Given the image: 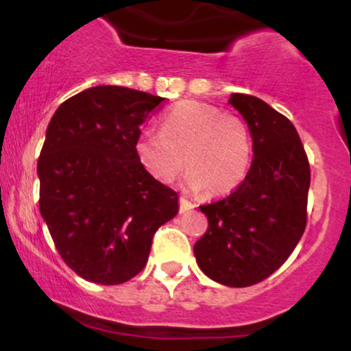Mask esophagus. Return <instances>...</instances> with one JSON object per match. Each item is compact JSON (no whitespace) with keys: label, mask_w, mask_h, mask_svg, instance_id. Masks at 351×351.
<instances>
[{"label":"esophagus","mask_w":351,"mask_h":351,"mask_svg":"<svg viewBox=\"0 0 351 351\" xmlns=\"http://www.w3.org/2000/svg\"><path fill=\"white\" fill-rule=\"evenodd\" d=\"M193 208H195V204L191 201H188L186 198H180V213H186Z\"/></svg>","instance_id":"1"}]
</instances>
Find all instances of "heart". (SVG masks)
<instances>
[{"instance_id": "obj_1", "label": "heart", "mask_w": 351, "mask_h": 351, "mask_svg": "<svg viewBox=\"0 0 351 351\" xmlns=\"http://www.w3.org/2000/svg\"><path fill=\"white\" fill-rule=\"evenodd\" d=\"M135 156L160 183H171L186 165L184 183L223 196L243 183L252 162V140L239 117L208 104L184 100L162 119V134L142 132Z\"/></svg>"}]
</instances>
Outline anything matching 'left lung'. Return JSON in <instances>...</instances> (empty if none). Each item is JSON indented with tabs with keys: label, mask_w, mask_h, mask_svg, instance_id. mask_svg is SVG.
Masks as SVG:
<instances>
[{
	"label": "left lung",
	"mask_w": 351,
	"mask_h": 351,
	"mask_svg": "<svg viewBox=\"0 0 351 351\" xmlns=\"http://www.w3.org/2000/svg\"><path fill=\"white\" fill-rule=\"evenodd\" d=\"M252 138V163L237 189L199 206L208 231L195 244L196 263L209 279L249 287L287 261L307 224L310 167L287 117L264 100L231 94Z\"/></svg>",
	"instance_id": "1"
}]
</instances>
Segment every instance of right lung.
Returning <instances> with one entry per match:
<instances>
[{"label":"right lung","mask_w":351,"mask_h":351,"mask_svg":"<svg viewBox=\"0 0 351 351\" xmlns=\"http://www.w3.org/2000/svg\"><path fill=\"white\" fill-rule=\"evenodd\" d=\"M158 95L97 86L60 104L38 160L39 211L77 276L102 285L145 267L153 234L178 213V195L135 156L140 127Z\"/></svg>","instance_id":"right-lung-1"}]
</instances>
